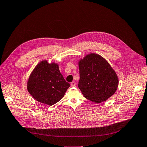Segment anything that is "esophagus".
I'll use <instances>...</instances> for the list:
<instances>
[{
	"label": "esophagus",
	"instance_id": "obj_1",
	"mask_svg": "<svg viewBox=\"0 0 147 147\" xmlns=\"http://www.w3.org/2000/svg\"><path fill=\"white\" fill-rule=\"evenodd\" d=\"M76 86V82L74 81H73V82L71 83V87H73V86Z\"/></svg>",
	"mask_w": 147,
	"mask_h": 147
}]
</instances>
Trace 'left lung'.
I'll use <instances>...</instances> for the list:
<instances>
[{
  "instance_id": "8db88e82",
  "label": "left lung",
  "mask_w": 147,
  "mask_h": 147,
  "mask_svg": "<svg viewBox=\"0 0 147 147\" xmlns=\"http://www.w3.org/2000/svg\"><path fill=\"white\" fill-rule=\"evenodd\" d=\"M78 65V87L86 99L99 104L115 93L119 79L106 59L99 54L90 53L80 59Z\"/></svg>"
}]
</instances>
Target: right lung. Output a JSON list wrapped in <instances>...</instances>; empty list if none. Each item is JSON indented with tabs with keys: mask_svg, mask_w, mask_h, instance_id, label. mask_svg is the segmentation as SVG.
Masks as SVG:
<instances>
[{
	"mask_svg": "<svg viewBox=\"0 0 147 147\" xmlns=\"http://www.w3.org/2000/svg\"><path fill=\"white\" fill-rule=\"evenodd\" d=\"M69 86L60 72L59 64L43 60L30 74L27 90L37 101L53 105L62 99Z\"/></svg>",
	"mask_w": 147,
	"mask_h": 147,
	"instance_id": "add662e5",
	"label": "right lung"
}]
</instances>
